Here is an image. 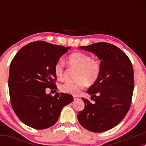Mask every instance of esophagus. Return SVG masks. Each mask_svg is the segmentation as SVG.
Wrapping results in <instances>:
<instances>
[{
  "instance_id": "34e87169",
  "label": "esophagus",
  "mask_w": 146,
  "mask_h": 146,
  "mask_svg": "<svg viewBox=\"0 0 146 146\" xmlns=\"http://www.w3.org/2000/svg\"><path fill=\"white\" fill-rule=\"evenodd\" d=\"M73 98H74V100H75V101H76V100H79V97H76V96H74V97H73Z\"/></svg>"
}]
</instances>
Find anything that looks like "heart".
<instances>
[{
    "mask_svg": "<svg viewBox=\"0 0 146 146\" xmlns=\"http://www.w3.org/2000/svg\"><path fill=\"white\" fill-rule=\"evenodd\" d=\"M68 63L72 67L78 68L77 73V82H66L60 86V90L64 93L77 96L86 84L93 85L98 82L102 73L101 60L93 58L90 54L82 52H75L68 57ZM64 63L58 60L54 65V73L58 79L63 78L64 74Z\"/></svg>",
    "mask_w": 146,
    "mask_h": 146,
    "instance_id": "heart-1",
    "label": "heart"
}]
</instances>
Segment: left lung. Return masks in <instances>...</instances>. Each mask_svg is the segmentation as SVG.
<instances>
[{
    "label": "left lung",
    "mask_w": 146,
    "mask_h": 146,
    "mask_svg": "<svg viewBox=\"0 0 146 146\" xmlns=\"http://www.w3.org/2000/svg\"><path fill=\"white\" fill-rule=\"evenodd\" d=\"M80 48L95 53L102 60V69L98 82L87 90L95 103L82 98L85 106L78 113V121L89 131H106L118 125L130 108L135 84L131 61L119 48L108 42Z\"/></svg>",
    "instance_id": "left-lung-1"
}]
</instances>
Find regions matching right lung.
<instances>
[{"label":"right lung","mask_w":146,"mask_h":146,"mask_svg":"<svg viewBox=\"0 0 146 146\" xmlns=\"http://www.w3.org/2000/svg\"><path fill=\"white\" fill-rule=\"evenodd\" d=\"M70 47L35 41L21 48L10 64L9 91L11 105L22 122L42 130L52 126L64 106L73 102L67 93H46V88L56 91L54 65Z\"/></svg>","instance_id":"obj_1"}]
</instances>
